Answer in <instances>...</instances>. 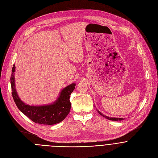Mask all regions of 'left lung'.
<instances>
[{
    "mask_svg": "<svg viewBox=\"0 0 158 158\" xmlns=\"http://www.w3.org/2000/svg\"><path fill=\"white\" fill-rule=\"evenodd\" d=\"M97 110H98V113H99V114H101L102 116L104 117L105 118H106L107 119H109V120H111V121H122V120H124V118H110V117H108V116H106L102 114L101 113V112L99 110H98V109H97Z\"/></svg>",
    "mask_w": 158,
    "mask_h": 158,
    "instance_id": "1",
    "label": "left lung"
}]
</instances>
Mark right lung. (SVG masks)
Masks as SVG:
<instances>
[{
  "label": "right lung",
  "instance_id": "1",
  "mask_svg": "<svg viewBox=\"0 0 158 158\" xmlns=\"http://www.w3.org/2000/svg\"><path fill=\"white\" fill-rule=\"evenodd\" d=\"M15 66L14 65L10 77L12 94L18 109L33 122L41 124L52 125L62 121L71 110L70 96L75 89L76 84L72 83L62 89L58 98L52 103L42 106H30L19 98L15 84Z\"/></svg>",
  "mask_w": 158,
  "mask_h": 158
}]
</instances>
